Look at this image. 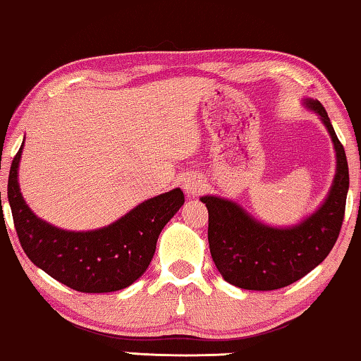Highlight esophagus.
Here are the masks:
<instances>
[{"instance_id": "obj_1", "label": "esophagus", "mask_w": 361, "mask_h": 361, "mask_svg": "<svg viewBox=\"0 0 361 361\" xmlns=\"http://www.w3.org/2000/svg\"><path fill=\"white\" fill-rule=\"evenodd\" d=\"M181 183H183V191H185L188 196H192V197H195L196 195H200V192H202V190L206 188L204 180H202L201 176L196 173L186 175Z\"/></svg>"}]
</instances>
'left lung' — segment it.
Instances as JSON below:
<instances>
[{
  "label": "left lung",
  "instance_id": "obj_1",
  "mask_svg": "<svg viewBox=\"0 0 361 361\" xmlns=\"http://www.w3.org/2000/svg\"><path fill=\"white\" fill-rule=\"evenodd\" d=\"M302 106L319 116L335 150V175L326 200L294 226L276 227L258 221L238 202L206 195L200 200L209 212L211 257L227 283L252 291H271L301 280L324 262L337 242L348 192V164L329 119L317 99Z\"/></svg>",
  "mask_w": 361,
  "mask_h": 361
}]
</instances>
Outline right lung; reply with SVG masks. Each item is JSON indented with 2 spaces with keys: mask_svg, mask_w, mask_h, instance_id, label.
Masks as SVG:
<instances>
[{
  "mask_svg": "<svg viewBox=\"0 0 361 361\" xmlns=\"http://www.w3.org/2000/svg\"><path fill=\"white\" fill-rule=\"evenodd\" d=\"M23 149L24 142L9 170L8 201L29 260L80 293H113L139 280L154 258L161 229L185 202L180 188L140 202L99 229H60L35 216L24 201L19 188Z\"/></svg>",
  "mask_w": 361,
  "mask_h": 361,
  "instance_id": "add662e5",
  "label": "right lung"
}]
</instances>
